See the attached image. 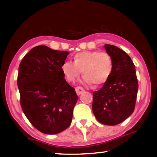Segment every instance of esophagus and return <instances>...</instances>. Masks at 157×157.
Returning a JSON list of instances; mask_svg holds the SVG:
<instances>
[{
  "label": "esophagus",
  "mask_w": 157,
  "mask_h": 157,
  "mask_svg": "<svg viewBox=\"0 0 157 157\" xmlns=\"http://www.w3.org/2000/svg\"><path fill=\"white\" fill-rule=\"evenodd\" d=\"M75 91L78 95H80L84 91V89H83V87L82 86H77L75 88Z\"/></svg>",
  "instance_id": "34e87169"
}]
</instances>
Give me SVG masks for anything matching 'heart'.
<instances>
[{
  "mask_svg": "<svg viewBox=\"0 0 157 157\" xmlns=\"http://www.w3.org/2000/svg\"><path fill=\"white\" fill-rule=\"evenodd\" d=\"M86 84L100 85L105 83L112 73L113 59L107 52L82 51L74 55L73 63L65 62L62 71L68 82H75L82 73Z\"/></svg>",
  "mask_w": 157,
  "mask_h": 157,
  "instance_id": "obj_1",
  "label": "heart"
}]
</instances>
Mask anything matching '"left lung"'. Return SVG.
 <instances>
[{
    "instance_id": "obj_1",
    "label": "left lung",
    "mask_w": 157,
    "mask_h": 157,
    "mask_svg": "<svg viewBox=\"0 0 157 157\" xmlns=\"http://www.w3.org/2000/svg\"><path fill=\"white\" fill-rule=\"evenodd\" d=\"M105 48L113 59V71L102 88L93 93L92 109L100 123L116 125L134 112L139 84L129 55L113 45L105 44Z\"/></svg>"
}]
</instances>
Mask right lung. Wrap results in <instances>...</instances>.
Masks as SVG:
<instances>
[{
    "label": "right lung",
    "instance_id": "obj_1",
    "mask_svg": "<svg viewBox=\"0 0 157 157\" xmlns=\"http://www.w3.org/2000/svg\"><path fill=\"white\" fill-rule=\"evenodd\" d=\"M68 54L38 46L25 55L18 67L21 108L30 123L44 134L62 132L72 121L78 96L62 71Z\"/></svg>",
    "mask_w": 157,
    "mask_h": 157
}]
</instances>
